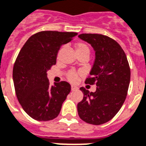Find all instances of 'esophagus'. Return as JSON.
Segmentation results:
<instances>
[{
	"label": "esophagus",
	"instance_id": "esophagus-1",
	"mask_svg": "<svg viewBox=\"0 0 146 146\" xmlns=\"http://www.w3.org/2000/svg\"><path fill=\"white\" fill-rule=\"evenodd\" d=\"M78 88L75 85H72V91H74V90L77 89Z\"/></svg>",
	"mask_w": 146,
	"mask_h": 146
}]
</instances>
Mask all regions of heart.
<instances>
[{"label": "heart", "instance_id": "heart-1", "mask_svg": "<svg viewBox=\"0 0 146 146\" xmlns=\"http://www.w3.org/2000/svg\"><path fill=\"white\" fill-rule=\"evenodd\" d=\"M82 50H88V48L86 44L83 43H78L76 44V51H82ZM89 51V50H88ZM68 79L72 82H76L78 80V74L76 72H69L68 75Z\"/></svg>", "mask_w": 146, "mask_h": 146}]
</instances>
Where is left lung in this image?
<instances>
[{
    "label": "left lung",
    "mask_w": 146,
    "mask_h": 146,
    "mask_svg": "<svg viewBox=\"0 0 146 146\" xmlns=\"http://www.w3.org/2000/svg\"><path fill=\"white\" fill-rule=\"evenodd\" d=\"M78 38L90 44L95 59L86 84H96V91L89 92L80 88L84 97L78 104L80 119L87 123L102 125L118 113L126 98L130 83V68L121 46L108 36L82 34Z\"/></svg>",
    "instance_id": "1"
}]
</instances>
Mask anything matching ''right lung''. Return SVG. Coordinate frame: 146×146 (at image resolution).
Wrapping results in <instances>:
<instances>
[{"label":"right lung","instance_id":"obj_1","mask_svg":"<svg viewBox=\"0 0 146 146\" xmlns=\"http://www.w3.org/2000/svg\"><path fill=\"white\" fill-rule=\"evenodd\" d=\"M77 35L40 31L31 36L21 49L13 68V81L18 102L32 119L50 121L60 113L71 85L61 82L51 86L47 72L56 64L61 46Z\"/></svg>","mask_w":146,"mask_h":146}]
</instances>
